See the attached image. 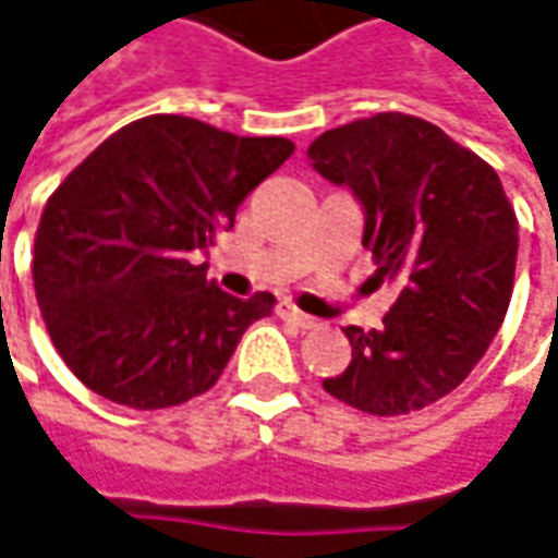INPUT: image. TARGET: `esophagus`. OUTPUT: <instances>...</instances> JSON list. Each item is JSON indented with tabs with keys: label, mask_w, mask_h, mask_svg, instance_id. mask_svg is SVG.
Returning <instances> with one entry per match:
<instances>
[{
	"label": "esophagus",
	"mask_w": 558,
	"mask_h": 558,
	"mask_svg": "<svg viewBox=\"0 0 558 558\" xmlns=\"http://www.w3.org/2000/svg\"><path fill=\"white\" fill-rule=\"evenodd\" d=\"M278 311L283 320H290V324H295V327H302V329L317 327V320H314L311 314H302V311L295 308V305H290V302H280Z\"/></svg>",
	"instance_id": "34e87169"
}]
</instances>
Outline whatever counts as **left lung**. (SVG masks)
<instances>
[{
  "label": "left lung",
  "instance_id": "8db88e82",
  "mask_svg": "<svg viewBox=\"0 0 558 558\" xmlns=\"http://www.w3.org/2000/svg\"><path fill=\"white\" fill-rule=\"evenodd\" d=\"M311 168L351 189L375 278L400 295L385 327H348L351 363L324 390L369 415H407L452 393L498 336L519 226L498 173L437 124L378 112L320 134Z\"/></svg>",
  "mask_w": 558,
  "mask_h": 558
}]
</instances>
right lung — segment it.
Returning a JSON list of instances; mask_svg holds the SVG:
<instances>
[{
    "mask_svg": "<svg viewBox=\"0 0 558 558\" xmlns=\"http://www.w3.org/2000/svg\"><path fill=\"white\" fill-rule=\"evenodd\" d=\"M293 149L283 136L149 116L57 185L36 231L33 283L51 342L85 388L131 409L180 407L214 388L275 295L226 293L195 256Z\"/></svg>",
    "mask_w": 558,
    "mask_h": 558,
    "instance_id": "right-lung-1",
    "label": "right lung"
}]
</instances>
